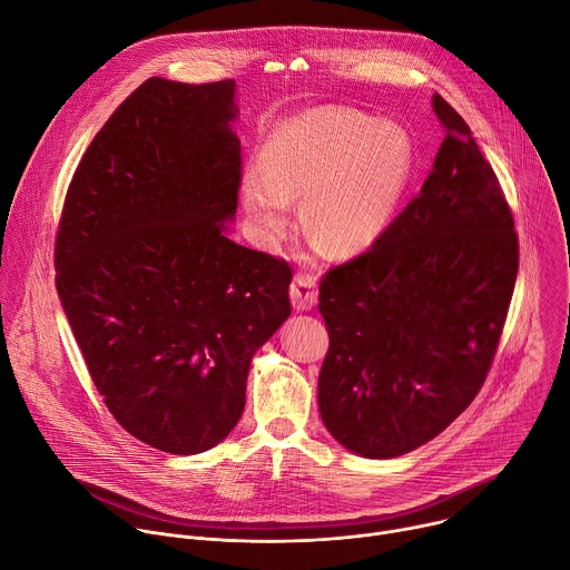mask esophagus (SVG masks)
<instances>
[{"label":"esophagus","mask_w":570,"mask_h":570,"mask_svg":"<svg viewBox=\"0 0 570 570\" xmlns=\"http://www.w3.org/2000/svg\"><path fill=\"white\" fill-rule=\"evenodd\" d=\"M291 302L297 311H308L317 304V286H315V277L311 275H295L293 284H291Z\"/></svg>","instance_id":"esophagus-1"}]
</instances>
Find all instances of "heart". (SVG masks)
I'll use <instances>...</instances> for the list:
<instances>
[{
    "label": "heart",
    "mask_w": 570,
    "mask_h": 570,
    "mask_svg": "<svg viewBox=\"0 0 570 570\" xmlns=\"http://www.w3.org/2000/svg\"><path fill=\"white\" fill-rule=\"evenodd\" d=\"M415 169L411 132L352 108H315L266 141L262 174L243 180V203L264 236H279L291 200L304 198L306 229L334 255H356L387 229Z\"/></svg>",
    "instance_id": "b5f03b06"
}]
</instances>
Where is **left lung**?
Listing matches in <instances>:
<instances>
[{"mask_svg": "<svg viewBox=\"0 0 570 570\" xmlns=\"http://www.w3.org/2000/svg\"><path fill=\"white\" fill-rule=\"evenodd\" d=\"M446 132L422 191L356 259L320 282L330 352L317 379L327 431L385 460L440 435L494 361L519 271L499 178L440 97Z\"/></svg>", "mask_w": 570, "mask_h": 570, "instance_id": "8db88e82", "label": "left lung"}]
</instances>
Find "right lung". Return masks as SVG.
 Instances as JSON below:
<instances>
[{
	"label": "right lung",
	"instance_id": "add662e5",
	"mask_svg": "<svg viewBox=\"0 0 570 570\" xmlns=\"http://www.w3.org/2000/svg\"><path fill=\"white\" fill-rule=\"evenodd\" d=\"M234 86L148 78L88 146L56 234V288L104 403L174 455L229 435L255 352L291 315V266L225 234Z\"/></svg>",
	"mask_w": 570,
	"mask_h": 570
}]
</instances>
